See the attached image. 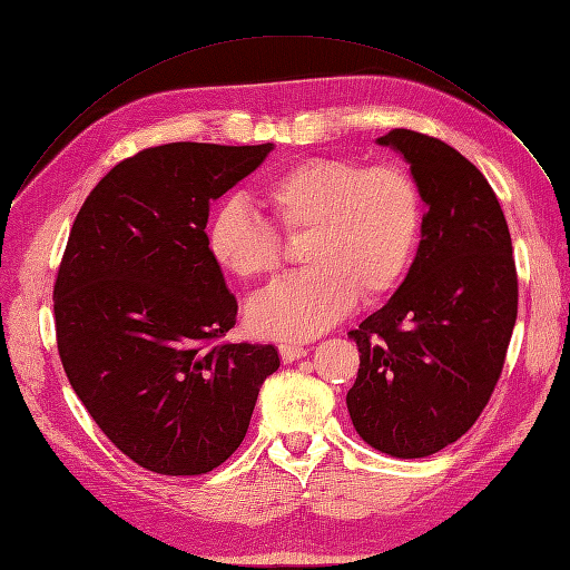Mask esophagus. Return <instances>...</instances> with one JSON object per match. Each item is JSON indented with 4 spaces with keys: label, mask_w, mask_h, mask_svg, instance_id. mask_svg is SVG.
<instances>
[{
    "label": "esophagus",
    "mask_w": 570,
    "mask_h": 570,
    "mask_svg": "<svg viewBox=\"0 0 570 570\" xmlns=\"http://www.w3.org/2000/svg\"><path fill=\"white\" fill-rule=\"evenodd\" d=\"M305 354H307V350H305L303 344H291V342L279 344V356H282L284 363H291L295 358H303Z\"/></svg>",
    "instance_id": "34e87169"
}]
</instances>
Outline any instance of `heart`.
Instances as JSON below:
<instances>
[{"label": "heart", "instance_id": "heart-1", "mask_svg": "<svg viewBox=\"0 0 570 570\" xmlns=\"http://www.w3.org/2000/svg\"><path fill=\"white\" fill-rule=\"evenodd\" d=\"M258 200L286 233L309 230L303 275L284 279L249 305L256 333L309 340L352 309L356 298L391 293L407 272L422 228V200L405 169L365 167L352 158H307L272 177ZM212 258L239 282L272 279L282 242L242 197L209 218Z\"/></svg>", "mask_w": 570, "mask_h": 570}]
</instances>
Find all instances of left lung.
<instances>
[{
	"label": "left lung",
	"instance_id": "8db88e82",
	"mask_svg": "<svg viewBox=\"0 0 570 570\" xmlns=\"http://www.w3.org/2000/svg\"><path fill=\"white\" fill-rule=\"evenodd\" d=\"M426 214L405 282L350 333L361 352L346 393L356 433L382 454L422 459L478 422L505 363L517 269L497 193L456 148L391 130Z\"/></svg>",
	"mask_w": 570,
	"mask_h": 570
}]
</instances>
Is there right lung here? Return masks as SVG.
Returning <instances> with one entry per match:
<instances>
[{"mask_svg": "<svg viewBox=\"0 0 570 570\" xmlns=\"http://www.w3.org/2000/svg\"><path fill=\"white\" fill-rule=\"evenodd\" d=\"M272 144L144 148L97 184L53 288L58 352L95 424L146 470L203 475L249 429L272 344L218 342L237 301L207 246L209 203Z\"/></svg>", "mask_w": 570, "mask_h": 570, "instance_id": "1", "label": "right lung"}]
</instances>
